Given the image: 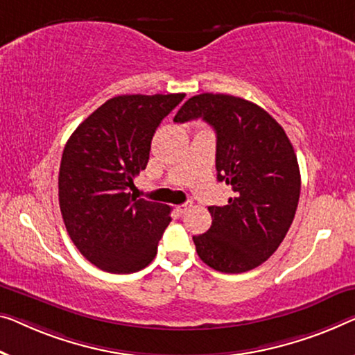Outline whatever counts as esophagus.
I'll return each instance as SVG.
<instances>
[{"instance_id": "esophagus-1", "label": "esophagus", "mask_w": 355, "mask_h": 355, "mask_svg": "<svg viewBox=\"0 0 355 355\" xmlns=\"http://www.w3.org/2000/svg\"><path fill=\"white\" fill-rule=\"evenodd\" d=\"M189 207H191V205H189V204H182V205H177V207H175V211H177L178 215H183L184 211H187Z\"/></svg>"}]
</instances>
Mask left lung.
<instances>
[{"instance_id":"8db88e82","label":"left lung","mask_w":355,"mask_h":355,"mask_svg":"<svg viewBox=\"0 0 355 355\" xmlns=\"http://www.w3.org/2000/svg\"><path fill=\"white\" fill-rule=\"evenodd\" d=\"M198 118L214 127L216 178L234 196L209 207L211 226L193 236L196 252L215 271H250L277 250L295 218L301 189L295 150L268 111L234 95H194L173 121Z\"/></svg>"}]
</instances>
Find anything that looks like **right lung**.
<instances>
[{
  "mask_svg": "<svg viewBox=\"0 0 355 355\" xmlns=\"http://www.w3.org/2000/svg\"><path fill=\"white\" fill-rule=\"evenodd\" d=\"M184 94L118 95L78 125L59 172V204L73 244L113 274L146 268L171 223L166 204L137 199L134 178L150 159L153 135Z\"/></svg>",
  "mask_w": 355,
  "mask_h": 355,
  "instance_id": "right-lung-1",
  "label": "right lung"
}]
</instances>
